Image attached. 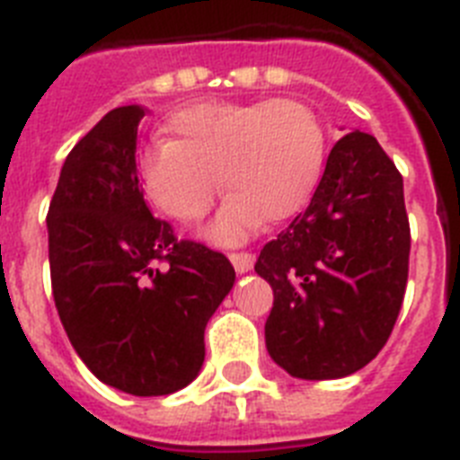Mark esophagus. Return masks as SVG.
I'll list each match as a JSON object with an SVG mask.
<instances>
[{
	"instance_id": "obj_1",
	"label": "esophagus",
	"mask_w": 460,
	"mask_h": 460,
	"mask_svg": "<svg viewBox=\"0 0 460 460\" xmlns=\"http://www.w3.org/2000/svg\"><path fill=\"white\" fill-rule=\"evenodd\" d=\"M230 262H233V267L237 274H246V271L253 270L255 255L253 253H233L230 255Z\"/></svg>"
}]
</instances>
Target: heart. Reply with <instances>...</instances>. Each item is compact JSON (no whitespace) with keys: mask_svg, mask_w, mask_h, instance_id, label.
<instances>
[{"mask_svg":"<svg viewBox=\"0 0 460 460\" xmlns=\"http://www.w3.org/2000/svg\"><path fill=\"white\" fill-rule=\"evenodd\" d=\"M170 140L137 158L142 193L164 217L200 221L218 190H233L205 237L239 246L265 221H286L311 200L323 177L327 136L296 101L198 103L165 124Z\"/></svg>","mask_w":460,"mask_h":460,"instance_id":"b5f03b06","label":"heart"}]
</instances>
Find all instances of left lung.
<instances>
[{
  "label": "left lung",
  "instance_id": "1",
  "mask_svg": "<svg viewBox=\"0 0 460 460\" xmlns=\"http://www.w3.org/2000/svg\"><path fill=\"white\" fill-rule=\"evenodd\" d=\"M403 177L368 133L334 145L304 214L265 243L255 271L274 290L267 352L302 380L364 368L387 343L408 283Z\"/></svg>",
  "mask_w": 460,
  "mask_h": 460
}]
</instances>
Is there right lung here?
I'll return each mask as SVG.
<instances>
[{"instance_id":"obj_1","label":"right lung","mask_w":460,"mask_h":460,"mask_svg":"<svg viewBox=\"0 0 460 460\" xmlns=\"http://www.w3.org/2000/svg\"><path fill=\"white\" fill-rule=\"evenodd\" d=\"M142 105H121L71 149L48 209L52 296L101 382L165 396L198 377L205 327L233 290L223 253L152 217L136 168Z\"/></svg>"}]
</instances>
